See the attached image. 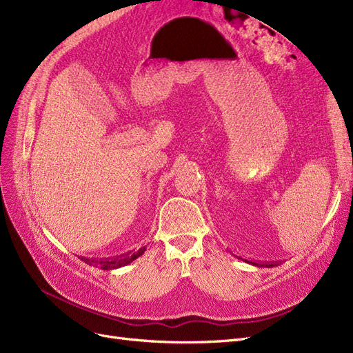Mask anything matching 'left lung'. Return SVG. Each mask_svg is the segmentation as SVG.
Segmentation results:
<instances>
[{
  "instance_id": "left-lung-1",
  "label": "left lung",
  "mask_w": 353,
  "mask_h": 353,
  "mask_svg": "<svg viewBox=\"0 0 353 353\" xmlns=\"http://www.w3.org/2000/svg\"><path fill=\"white\" fill-rule=\"evenodd\" d=\"M239 259L248 262V263H252L254 266H259V268H272V266L279 265L276 262H253V261H248V259H243V258H239Z\"/></svg>"
}]
</instances>
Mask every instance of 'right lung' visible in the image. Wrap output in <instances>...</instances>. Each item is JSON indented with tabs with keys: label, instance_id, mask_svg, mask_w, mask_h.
Listing matches in <instances>:
<instances>
[{
	"label": "right lung",
	"instance_id": "right-lung-1",
	"mask_svg": "<svg viewBox=\"0 0 353 353\" xmlns=\"http://www.w3.org/2000/svg\"><path fill=\"white\" fill-rule=\"evenodd\" d=\"M144 252H145V248H141L138 252H130V253L113 256V258H105V259H90V258H85V256H81V261L92 266H100L101 270H116V268H121V266L131 263L137 258H140Z\"/></svg>",
	"mask_w": 353,
	"mask_h": 353
}]
</instances>
